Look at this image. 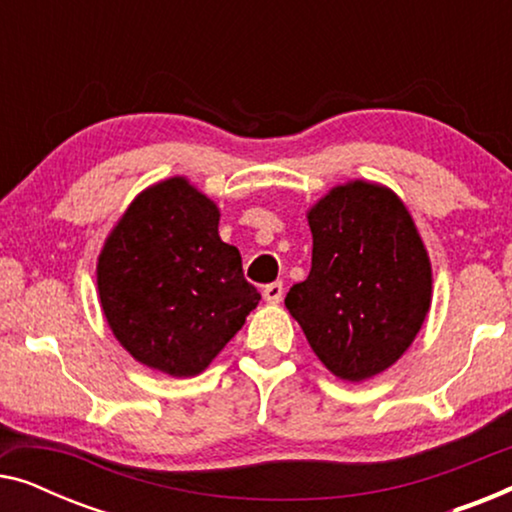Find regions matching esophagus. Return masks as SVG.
I'll return each instance as SVG.
<instances>
[{
	"label": "esophagus",
	"instance_id": "esophagus-1",
	"mask_svg": "<svg viewBox=\"0 0 512 512\" xmlns=\"http://www.w3.org/2000/svg\"><path fill=\"white\" fill-rule=\"evenodd\" d=\"M282 296H284V284L282 282H272V284L263 286V298L268 300V303H279Z\"/></svg>",
	"mask_w": 512,
	"mask_h": 512
}]
</instances>
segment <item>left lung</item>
Returning a JSON list of instances; mask_svg holds the SVG:
<instances>
[{"mask_svg": "<svg viewBox=\"0 0 512 512\" xmlns=\"http://www.w3.org/2000/svg\"><path fill=\"white\" fill-rule=\"evenodd\" d=\"M312 268L286 310L319 361L361 382L401 359L431 305V263L408 209L389 188L352 181L307 214Z\"/></svg>", "mask_w": 512, "mask_h": 512, "instance_id": "obj_1", "label": "left lung"}]
</instances>
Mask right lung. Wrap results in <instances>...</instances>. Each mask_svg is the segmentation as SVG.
I'll list each match as a JSON object with an SVG mask.
<instances>
[{
	"instance_id": "1",
	"label": "right lung",
	"mask_w": 512,
	"mask_h": 512,
	"mask_svg": "<svg viewBox=\"0 0 512 512\" xmlns=\"http://www.w3.org/2000/svg\"><path fill=\"white\" fill-rule=\"evenodd\" d=\"M97 289L118 342L172 377L202 373L261 300L219 237V209L184 177L137 195L104 244Z\"/></svg>"
}]
</instances>
